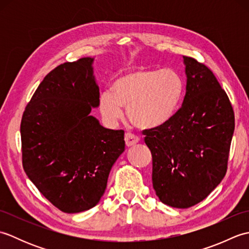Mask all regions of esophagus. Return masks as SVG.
<instances>
[{
  "instance_id": "esophagus-1",
  "label": "esophagus",
  "mask_w": 249,
  "mask_h": 249,
  "mask_svg": "<svg viewBox=\"0 0 249 249\" xmlns=\"http://www.w3.org/2000/svg\"><path fill=\"white\" fill-rule=\"evenodd\" d=\"M138 141H139V138L136 135L131 134V133H126L125 134V142H126V145H127V146L135 145L136 143H138Z\"/></svg>"
}]
</instances>
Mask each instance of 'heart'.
<instances>
[{
  "label": "heart",
  "instance_id": "heart-1",
  "mask_svg": "<svg viewBox=\"0 0 249 249\" xmlns=\"http://www.w3.org/2000/svg\"><path fill=\"white\" fill-rule=\"evenodd\" d=\"M112 89L99 95V111L105 121L115 123L125 107L131 123L141 129L167 125L178 112L185 96L182 76L170 68L138 67L116 79Z\"/></svg>",
  "mask_w": 249,
  "mask_h": 249
}]
</instances>
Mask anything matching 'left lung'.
I'll use <instances>...</instances> for the list:
<instances>
[{"label": "left lung", "mask_w": 249, "mask_h": 249, "mask_svg": "<svg viewBox=\"0 0 249 249\" xmlns=\"http://www.w3.org/2000/svg\"><path fill=\"white\" fill-rule=\"evenodd\" d=\"M183 57L187 84L182 107L167 125L142 133L157 197L178 209L201 202L221 182L234 131L233 108L212 71Z\"/></svg>", "instance_id": "1"}]
</instances>
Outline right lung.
Here are the masks:
<instances>
[{
	"instance_id": "right-lung-1",
	"label": "right lung",
	"mask_w": 249,
	"mask_h": 249,
	"mask_svg": "<svg viewBox=\"0 0 249 249\" xmlns=\"http://www.w3.org/2000/svg\"><path fill=\"white\" fill-rule=\"evenodd\" d=\"M92 63L82 57L51 71L21 119L24 172L64 213L99 202L111 168L125 150L124 130L105 128L89 115L99 100Z\"/></svg>"
}]
</instances>
